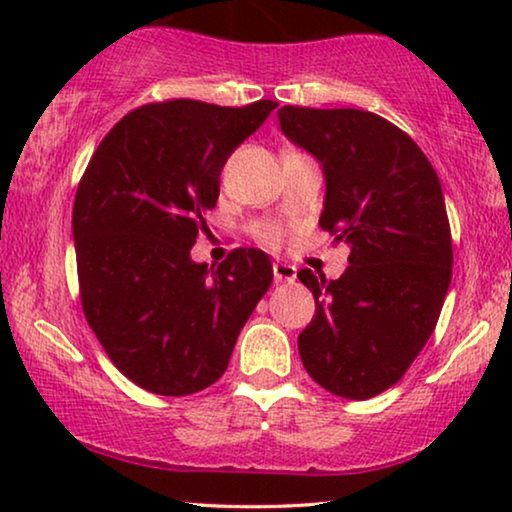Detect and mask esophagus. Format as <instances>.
Wrapping results in <instances>:
<instances>
[{"label": "esophagus", "mask_w": 512, "mask_h": 512, "mask_svg": "<svg viewBox=\"0 0 512 512\" xmlns=\"http://www.w3.org/2000/svg\"><path fill=\"white\" fill-rule=\"evenodd\" d=\"M272 272H275V282H293L296 279V265L291 263H272Z\"/></svg>", "instance_id": "obj_1"}]
</instances>
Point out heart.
<instances>
[{
  "mask_svg": "<svg viewBox=\"0 0 512 512\" xmlns=\"http://www.w3.org/2000/svg\"><path fill=\"white\" fill-rule=\"evenodd\" d=\"M258 237L265 244H270V247H275V244L282 242V228L279 226H272V223H268V226H261L258 228Z\"/></svg>",
  "mask_w": 512,
  "mask_h": 512,
  "instance_id": "1",
  "label": "heart"
}]
</instances>
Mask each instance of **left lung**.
Here are the masks:
<instances>
[{
	"label": "left lung",
	"mask_w": 512,
	"mask_h": 512,
	"mask_svg": "<svg viewBox=\"0 0 512 512\" xmlns=\"http://www.w3.org/2000/svg\"><path fill=\"white\" fill-rule=\"evenodd\" d=\"M279 125L324 167L319 226L349 244L340 279L298 272L317 303L300 359L326 391L366 401L401 380L438 324L452 279L443 188L422 149L370 111L286 104Z\"/></svg>",
	"instance_id": "left-lung-1"
}]
</instances>
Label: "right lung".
Listing matches in <instances>:
<instances>
[{
  "instance_id": "add662e5",
  "label": "right lung",
  "mask_w": 512,
  "mask_h": 512,
  "mask_svg": "<svg viewBox=\"0 0 512 512\" xmlns=\"http://www.w3.org/2000/svg\"><path fill=\"white\" fill-rule=\"evenodd\" d=\"M275 107L144 104L109 130L79 181L72 233L83 314L111 363L151 394L188 396L219 380L270 289L261 249H233L207 268L191 247L209 230L228 156Z\"/></svg>"
}]
</instances>
